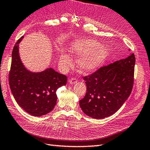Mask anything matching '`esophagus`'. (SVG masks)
<instances>
[{"instance_id":"34e87169","label":"esophagus","mask_w":150,"mask_h":150,"mask_svg":"<svg viewBox=\"0 0 150 150\" xmlns=\"http://www.w3.org/2000/svg\"><path fill=\"white\" fill-rule=\"evenodd\" d=\"M68 82H69V83L72 85V84H75L77 82V80H76V79H75V78H71L70 80H68Z\"/></svg>"}]
</instances>
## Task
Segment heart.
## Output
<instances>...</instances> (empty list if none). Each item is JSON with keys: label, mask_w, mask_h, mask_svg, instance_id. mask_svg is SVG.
I'll use <instances>...</instances> for the list:
<instances>
[{"label": "heart", "mask_w": 150, "mask_h": 150, "mask_svg": "<svg viewBox=\"0 0 150 150\" xmlns=\"http://www.w3.org/2000/svg\"><path fill=\"white\" fill-rule=\"evenodd\" d=\"M99 47V42L91 39H80L72 42L70 52L75 57H81L77 62L80 71L85 74L93 71L105 62L108 52L105 47ZM59 62L64 66H68L71 63V60L67 54H62L59 56Z\"/></svg>", "instance_id": "obj_1"}]
</instances>
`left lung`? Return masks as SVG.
I'll list each match as a JSON object with an SVG mask.
<instances>
[{"mask_svg":"<svg viewBox=\"0 0 150 150\" xmlns=\"http://www.w3.org/2000/svg\"><path fill=\"white\" fill-rule=\"evenodd\" d=\"M135 63V56L130 53L126 58L83 77L87 86L86 96L79 101L83 112L95 119L117 112L132 92Z\"/></svg>","mask_w":150,"mask_h":150,"instance_id":"left-lung-1","label":"left lung"}]
</instances>
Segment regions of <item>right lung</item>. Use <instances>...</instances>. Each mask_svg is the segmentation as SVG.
I'll use <instances>...</instances> for the list:
<instances>
[{
  "mask_svg": "<svg viewBox=\"0 0 150 150\" xmlns=\"http://www.w3.org/2000/svg\"><path fill=\"white\" fill-rule=\"evenodd\" d=\"M14 46L9 74L10 89L18 105L28 114L40 117L51 112L57 102L56 91L67 82L66 75L52 68L32 72L23 64L19 55V44Z\"/></svg>",
  "mask_w": 150,
  "mask_h": 150,
  "instance_id": "obj_1",
  "label": "right lung"
}]
</instances>
